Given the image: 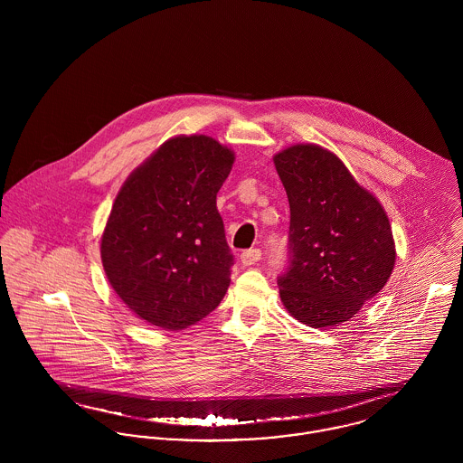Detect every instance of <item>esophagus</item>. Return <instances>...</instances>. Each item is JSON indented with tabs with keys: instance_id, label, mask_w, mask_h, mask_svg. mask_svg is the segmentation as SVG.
I'll return each instance as SVG.
<instances>
[{
	"instance_id": "34e87169",
	"label": "esophagus",
	"mask_w": 463,
	"mask_h": 463,
	"mask_svg": "<svg viewBox=\"0 0 463 463\" xmlns=\"http://www.w3.org/2000/svg\"><path fill=\"white\" fill-rule=\"evenodd\" d=\"M260 259H262V251H260L259 248L246 250V251H242V255H241V262H242V265L257 264Z\"/></svg>"
}]
</instances>
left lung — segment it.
Returning <instances> with one entry per match:
<instances>
[{
    "mask_svg": "<svg viewBox=\"0 0 463 463\" xmlns=\"http://www.w3.org/2000/svg\"><path fill=\"white\" fill-rule=\"evenodd\" d=\"M290 206L288 260L279 298L314 328L351 319L392 274L389 217L330 151L298 144L274 156Z\"/></svg>",
    "mask_w": 463,
    "mask_h": 463,
    "instance_id": "1",
    "label": "left lung"
}]
</instances>
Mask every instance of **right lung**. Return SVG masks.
Returning a JSON list of instances; mask_svg holds the SVG:
<instances>
[{
    "label": "right lung",
    "mask_w": 463,
    "mask_h": 463,
    "mask_svg": "<svg viewBox=\"0 0 463 463\" xmlns=\"http://www.w3.org/2000/svg\"><path fill=\"white\" fill-rule=\"evenodd\" d=\"M232 165L233 153L217 140L175 137L119 191L101 260L110 285L140 319L184 330L224 298L233 253L215 198Z\"/></svg>",
    "instance_id": "obj_1"
}]
</instances>
